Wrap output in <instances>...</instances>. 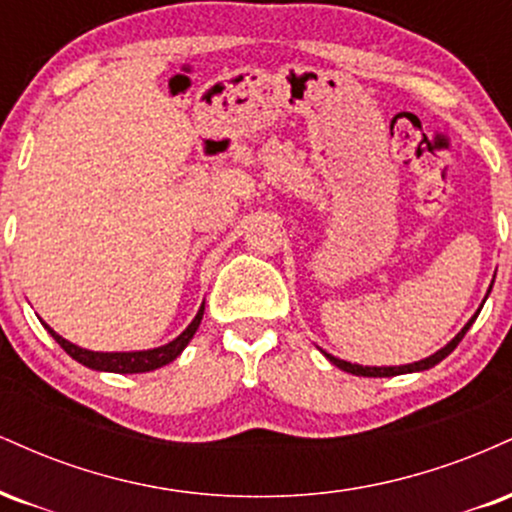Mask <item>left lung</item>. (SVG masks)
Instances as JSON below:
<instances>
[{
	"mask_svg": "<svg viewBox=\"0 0 512 512\" xmlns=\"http://www.w3.org/2000/svg\"><path fill=\"white\" fill-rule=\"evenodd\" d=\"M481 310V308H479ZM479 310H477V315H479ZM477 315L472 317V320L467 322V325L462 327V332L457 334L455 339H452V342L448 344V346H443V349L440 351H436V354L433 356H428V358H424V361H416V363H409V366H397V368H370V366H358V363H349V361H342V358H334V356H330V354H325L327 358H330V361L334 363V366L337 368H342V370H346V373H354V375H363V378H390V375H402V373H414V370H428V368H433L436 366V363H440L443 361L445 356L448 354H452V349H455L457 344L462 342V337L464 334H467V330L469 327H472V322L477 320Z\"/></svg>",
	"mask_w": 512,
	"mask_h": 512,
	"instance_id": "8db88e82",
	"label": "left lung"
}]
</instances>
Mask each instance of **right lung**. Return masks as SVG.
<instances>
[{
	"label": "right lung",
	"mask_w": 512,
	"mask_h": 512,
	"mask_svg": "<svg viewBox=\"0 0 512 512\" xmlns=\"http://www.w3.org/2000/svg\"><path fill=\"white\" fill-rule=\"evenodd\" d=\"M202 315H204V305L199 308L195 320L187 325V330L182 332L178 339H173V342L166 344V346H158V349H149V351H120V354H103V351L81 349V346H76L72 342H67V339H62L60 334L52 330V327L45 325V330L52 334V339H55V342L60 344L69 356L74 358V361L84 363V366H88V368L110 370V373H146V370H156V368L166 366V363L175 361V358L180 356V351L185 349L187 342L195 337L199 322H202Z\"/></svg>",
	"instance_id": "1"
}]
</instances>
